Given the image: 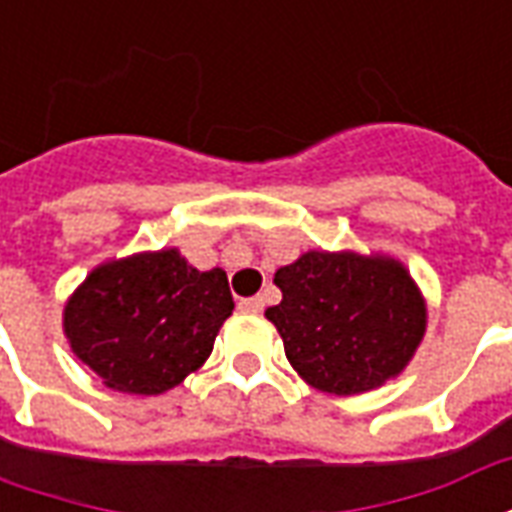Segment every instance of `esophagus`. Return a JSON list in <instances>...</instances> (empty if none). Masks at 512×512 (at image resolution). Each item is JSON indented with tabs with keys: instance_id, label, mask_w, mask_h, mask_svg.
<instances>
[{
	"instance_id": "1",
	"label": "esophagus",
	"mask_w": 512,
	"mask_h": 512,
	"mask_svg": "<svg viewBox=\"0 0 512 512\" xmlns=\"http://www.w3.org/2000/svg\"><path fill=\"white\" fill-rule=\"evenodd\" d=\"M244 312H260L263 307H266V299L263 296H249V299H241V304H238Z\"/></svg>"
}]
</instances>
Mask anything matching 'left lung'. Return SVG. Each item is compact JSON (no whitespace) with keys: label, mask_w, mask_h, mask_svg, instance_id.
I'll return each mask as SVG.
<instances>
[{"label":"left lung","mask_w":512,"mask_h":512,"mask_svg":"<svg viewBox=\"0 0 512 512\" xmlns=\"http://www.w3.org/2000/svg\"><path fill=\"white\" fill-rule=\"evenodd\" d=\"M268 307L290 367L329 395H362L400 376L428 329V304L389 255L310 249L274 274Z\"/></svg>","instance_id":"8db88e82"}]
</instances>
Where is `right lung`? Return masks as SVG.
I'll return each mask as SVG.
<instances>
[{
  "mask_svg": "<svg viewBox=\"0 0 512 512\" xmlns=\"http://www.w3.org/2000/svg\"><path fill=\"white\" fill-rule=\"evenodd\" d=\"M222 268L200 271L178 249L95 266L62 310L76 359L123 395H161L200 370L233 315Z\"/></svg>",
  "mask_w": 512,
  "mask_h": 512,
  "instance_id": "right-lung-1",
  "label": "right lung"
}]
</instances>
